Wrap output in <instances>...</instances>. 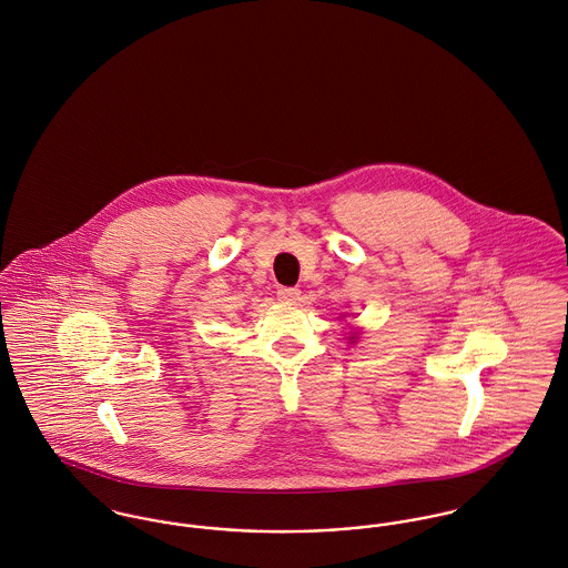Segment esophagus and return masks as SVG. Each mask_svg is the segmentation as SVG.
<instances>
[{
    "mask_svg": "<svg viewBox=\"0 0 568 568\" xmlns=\"http://www.w3.org/2000/svg\"><path fill=\"white\" fill-rule=\"evenodd\" d=\"M300 295H302V291H300V288H288V286H282V288H277V300H280V302H288V304H295V302L300 300Z\"/></svg>",
    "mask_w": 568,
    "mask_h": 568,
    "instance_id": "34e87169",
    "label": "esophagus"
}]
</instances>
